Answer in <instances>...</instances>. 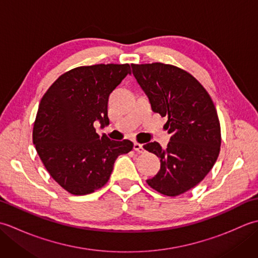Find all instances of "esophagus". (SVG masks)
Listing matches in <instances>:
<instances>
[{"mask_svg":"<svg viewBox=\"0 0 258 258\" xmlns=\"http://www.w3.org/2000/svg\"><path fill=\"white\" fill-rule=\"evenodd\" d=\"M134 150L136 152H139V153H143L144 152V147H143V145H142V144L138 143V142H135V143H134Z\"/></svg>","mask_w":258,"mask_h":258,"instance_id":"1","label":"esophagus"}]
</instances>
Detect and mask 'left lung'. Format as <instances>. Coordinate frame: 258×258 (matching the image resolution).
Masks as SVG:
<instances>
[{
  "label": "left lung",
  "instance_id": "left-lung-1",
  "mask_svg": "<svg viewBox=\"0 0 258 258\" xmlns=\"http://www.w3.org/2000/svg\"><path fill=\"white\" fill-rule=\"evenodd\" d=\"M133 75L152 109L167 116L171 141L165 150L157 142L143 147L161 161V169L146 180L153 189L177 196L202 182L221 150V125L207 91L193 75L171 64H132Z\"/></svg>",
  "mask_w": 258,
  "mask_h": 258
}]
</instances>
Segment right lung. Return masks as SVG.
<instances>
[{"label":"right lung","mask_w":258,"mask_h":258,"mask_svg":"<svg viewBox=\"0 0 258 258\" xmlns=\"http://www.w3.org/2000/svg\"><path fill=\"white\" fill-rule=\"evenodd\" d=\"M127 74L128 64L75 68L42 97L33 144L46 171L71 194L86 195L103 187L117 156L133 149L131 141H112L94 127L95 120L109 124L108 96Z\"/></svg>","instance_id":"obj_1"}]
</instances>
